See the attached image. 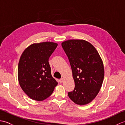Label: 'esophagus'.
I'll use <instances>...</instances> for the list:
<instances>
[{
	"label": "esophagus",
	"instance_id": "obj_1",
	"mask_svg": "<svg viewBox=\"0 0 125 125\" xmlns=\"http://www.w3.org/2000/svg\"><path fill=\"white\" fill-rule=\"evenodd\" d=\"M59 81H60V83H62V82H63V78H61L60 80H59Z\"/></svg>",
	"mask_w": 125,
	"mask_h": 125
}]
</instances>
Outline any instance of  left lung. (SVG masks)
I'll list each match as a JSON object with an SVG mask.
<instances>
[{
    "mask_svg": "<svg viewBox=\"0 0 125 125\" xmlns=\"http://www.w3.org/2000/svg\"><path fill=\"white\" fill-rule=\"evenodd\" d=\"M61 44L69 60L75 85L68 96L76 104H87L102 87L104 77L103 61L94 47L84 40H69Z\"/></svg>",
    "mask_w": 125,
    "mask_h": 125,
    "instance_id": "1",
    "label": "left lung"
}]
</instances>
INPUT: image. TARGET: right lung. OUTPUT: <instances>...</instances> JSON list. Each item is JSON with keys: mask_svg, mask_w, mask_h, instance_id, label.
<instances>
[{"mask_svg": "<svg viewBox=\"0 0 125 125\" xmlns=\"http://www.w3.org/2000/svg\"><path fill=\"white\" fill-rule=\"evenodd\" d=\"M52 42L33 43L26 48L18 64L19 83L31 99L42 101L52 94L58 83L52 77L49 58L57 46Z\"/></svg>", "mask_w": 125, "mask_h": 125, "instance_id": "1", "label": "right lung"}]
</instances>
